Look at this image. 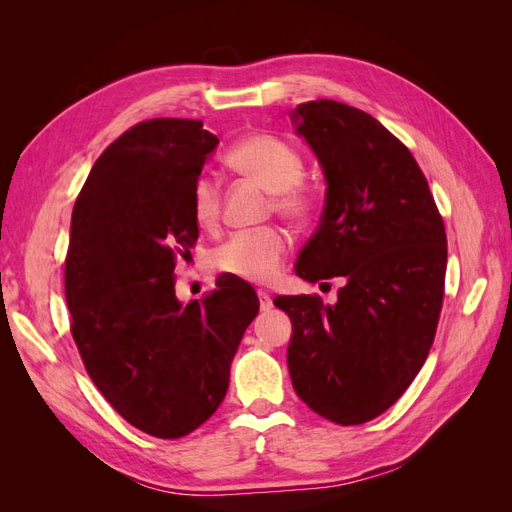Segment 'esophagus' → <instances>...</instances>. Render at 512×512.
Here are the masks:
<instances>
[{
  "mask_svg": "<svg viewBox=\"0 0 512 512\" xmlns=\"http://www.w3.org/2000/svg\"><path fill=\"white\" fill-rule=\"evenodd\" d=\"M258 301H260V309H262V312H269V309L273 307V299H271L269 292L258 290Z\"/></svg>",
  "mask_w": 512,
  "mask_h": 512,
  "instance_id": "esophagus-1",
  "label": "esophagus"
}]
</instances>
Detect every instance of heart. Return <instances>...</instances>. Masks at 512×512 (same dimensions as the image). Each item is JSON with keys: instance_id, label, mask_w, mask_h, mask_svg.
Returning a JSON list of instances; mask_svg holds the SVG:
<instances>
[{"instance_id": "1", "label": "heart", "mask_w": 512, "mask_h": 512, "mask_svg": "<svg viewBox=\"0 0 512 512\" xmlns=\"http://www.w3.org/2000/svg\"><path fill=\"white\" fill-rule=\"evenodd\" d=\"M226 162L271 192V209L290 220H307L316 207L314 190L303 181L301 153L273 134H250L232 145ZM222 213V188L213 175H200L192 185V215L198 226L215 228ZM292 247L280 226H262L232 235L213 252V267L250 284H269L282 271Z\"/></svg>"}]
</instances>
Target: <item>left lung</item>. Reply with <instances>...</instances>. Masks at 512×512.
I'll return each instance as SVG.
<instances>
[{
	"label": "left lung",
	"instance_id": "left-lung-1",
	"mask_svg": "<svg viewBox=\"0 0 512 512\" xmlns=\"http://www.w3.org/2000/svg\"><path fill=\"white\" fill-rule=\"evenodd\" d=\"M297 132L327 179L318 230L297 260L307 282L344 277L337 303L275 297L292 322L288 369L297 395L337 425H361L404 395L436 337L446 230L421 166L378 119L312 100Z\"/></svg>",
	"mask_w": 512,
	"mask_h": 512
}]
</instances>
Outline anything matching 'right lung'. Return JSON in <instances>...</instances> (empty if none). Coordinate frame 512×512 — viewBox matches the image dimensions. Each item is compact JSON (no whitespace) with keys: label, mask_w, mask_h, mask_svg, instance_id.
Wrapping results in <instances>:
<instances>
[{"label":"right lung","mask_w":512,"mask_h":512,"mask_svg":"<svg viewBox=\"0 0 512 512\" xmlns=\"http://www.w3.org/2000/svg\"><path fill=\"white\" fill-rule=\"evenodd\" d=\"M215 145L198 119L136 123L102 151L72 209L64 284L74 344L108 404L162 440L218 410L260 307L232 275L200 301L175 297L177 258L198 239L192 185Z\"/></svg>","instance_id":"obj_1"}]
</instances>
